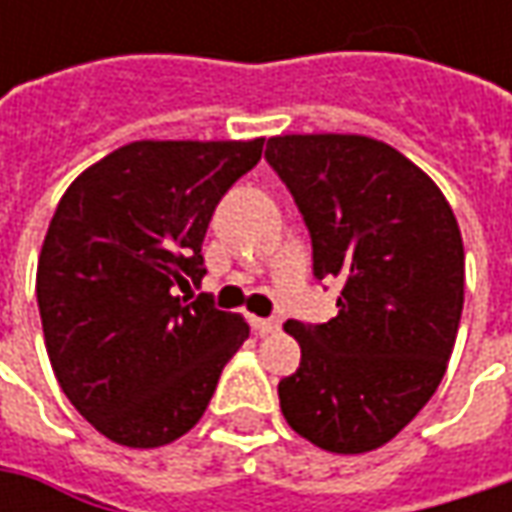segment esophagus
I'll use <instances>...</instances> for the list:
<instances>
[{
    "label": "esophagus",
    "instance_id": "obj_1",
    "mask_svg": "<svg viewBox=\"0 0 512 512\" xmlns=\"http://www.w3.org/2000/svg\"><path fill=\"white\" fill-rule=\"evenodd\" d=\"M250 325H253V330H256L259 336H267V333H276V330L282 327V322H279V319H259V316H253Z\"/></svg>",
    "mask_w": 512,
    "mask_h": 512
}]
</instances>
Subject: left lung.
Masks as SVG:
<instances>
[{"label": "left lung", "mask_w": 512, "mask_h": 512, "mask_svg": "<svg viewBox=\"0 0 512 512\" xmlns=\"http://www.w3.org/2000/svg\"><path fill=\"white\" fill-rule=\"evenodd\" d=\"M313 245V276L339 282L325 325L290 319L302 347L279 382L287 424L330 453L387 444L430 402L464 305V247L436 182L384 142L350 133L267 139Z\"/></svg>", "instance_id": "obj_1"}]
</instances>
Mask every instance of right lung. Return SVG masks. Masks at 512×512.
<instances>
[{"mask_svg": "<svg viewBox=\"0 0 512 512\" xmlns=\"http://www.w3.org/2000/svg\"><path fill=\"white\" fill-rule=\"evenodd\" d=\"M253 142H130L65 190L36 267L53 373L70 404L125 447H162L202 419L250 327L205 276L216 205L262 159Z\"/></svg>", "mask_w": 512, "mask_h": 512, "instance_id": "add662e5", "label": "right lung"}]
</instances>
